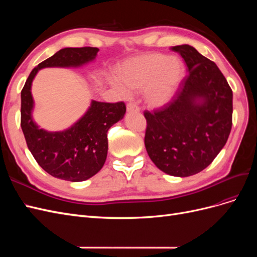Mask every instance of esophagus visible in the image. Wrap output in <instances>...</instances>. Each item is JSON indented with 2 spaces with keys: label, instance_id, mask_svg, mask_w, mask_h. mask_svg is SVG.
I'll return each instance as SVG.
<instances>
[{
  "label": "esophagus",
  "instance_id": "1",
  "mask_svg": "<svg viewBox=\"0 0 257 257\" xmlns=\"http://www.w3.org/2000/svg\"><path fill=\"white\" fill-rule=\"evenodd\" d=\"M126 110L127 111H135V112H139V107L136 103L131 102L126 105Z\"/></svg>",
  "mask_w": 257,
  "mask_h": 257
}]
</instances>
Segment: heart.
Returning <instances> with one entry per match:
<instances>
[{"instance_id": "1", "label": "heart", "mask_w": 257, "mask_h": 257, "mask_svg": "<svg viewBox=\"0 0 257 257\" xmlns=\"http://www.w3.org/2000/svg\"><path fill=\"white\" fill-rule=\"evenodd\" d=\"M120 78L132 90L146 89V99L151 106L160 107L173 98L184 78V65L177 59L163 53H147L132 58L121 66ZM115 87L123 95L128 89Z\"/></svg>"}]
</instances>
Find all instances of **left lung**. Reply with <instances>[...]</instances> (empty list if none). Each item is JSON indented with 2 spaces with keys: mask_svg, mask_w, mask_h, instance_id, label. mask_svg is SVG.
Here are the masks:
<instances>
[{
  "mask_svg": "<svg viewBox=\"0 0 257 257\" xmlns=\"http://www.w3.org/2000/svg\"><path fill=\"white\" fill-rule=\"evenodd\" d=\"M189 75L169 103L144 112L145 146L167 175L189 177L211 164L226 144L232 124V91L214 62L190 45L172 47Z\"/></svg>",
  "mask_w": 257,
  "mask_h": 257,
  "instance_id": "1",
  "label": "left lung"
}]
</instances>
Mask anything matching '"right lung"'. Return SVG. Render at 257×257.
Returning a JSON list of instances; mask_svg holds the SVG:
<instances>
[{"mask_svg": "<svg viewBox=\"0 0 257 257\" xmlns=\"http://www.w3.org/2000/svg\"><path fill=\"white\" fill-rule=\"evenodd\" d=\"M98 48H63L38 64L21 91V128L29 150L45 172L54 178L80 182L97 174L108 151L107 132L123 119L125 104L92 100L91 106L71 127L48 132L33 121L34 100L31 93L37 72L45 67H79L95 59Z\"/></svg>", "mask_w": 257, "mask_h": 257, "instance_id": "obj_1", "label": "right lung"}]
</instances>
